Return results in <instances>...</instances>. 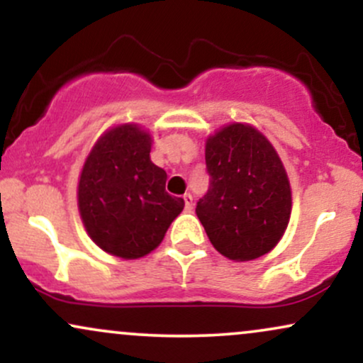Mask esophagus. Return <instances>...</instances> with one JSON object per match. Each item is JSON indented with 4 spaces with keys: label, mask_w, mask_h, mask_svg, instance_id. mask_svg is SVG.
<instances>
[{
    "label": "esophagus",
    "mask_w": 363,
    "mask_h": 363,
    "mask_svg": "<svg viewBox=\"0 0 363 363\" xmlns=\"http://www.w3.org/2000/svg\"><path fill=\"white\" fill-rule=\"evenodd\" d=\"M182 199H184V208L187 211L193 210V194L186 193L184 196H182Z\"/></svg>",
    "instance_id": "esophagus-1"
}]
</instances>
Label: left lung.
Instances as JSON below:
<instances>
[{
	"label": "left lung",
	"mask_w": 363,
	"mask_h": 363,
	"mask_svg": "<svg viewBox=\"0 0 363 363\" xmlns=\"http://www.w3.org/2000/svg\"><path fill=\"white\" fill-rule=\"evenodd\" d=\"M210 187L196 215L213 247L228 259L251 261L272 251L289 225L290 182L268 140L230 124L206 141Z\"/></svg>",
	"instance_id": "8db88e82"
}]
</instances>
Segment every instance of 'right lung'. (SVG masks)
Wrapping results in <instances>:
<instances>
[{
    "mask_svg": "<svg viewBox=\"0 0 363 363\" xmlns=\"http://www.w3.org/2000/svg\"><path fill=\"white\" fill-rule=\"evenodd\" d=\"M152 140L135 124L107 131L83 165L78 208L99 247L136 259L157 247L184 199L165 191L167 174L150 160Z\"/></svg>",
    "mask_w": 363,
    "mask_h": 363,
    "instance_id": "obj_1",
    "label": "right lung"
}]
</instances>
